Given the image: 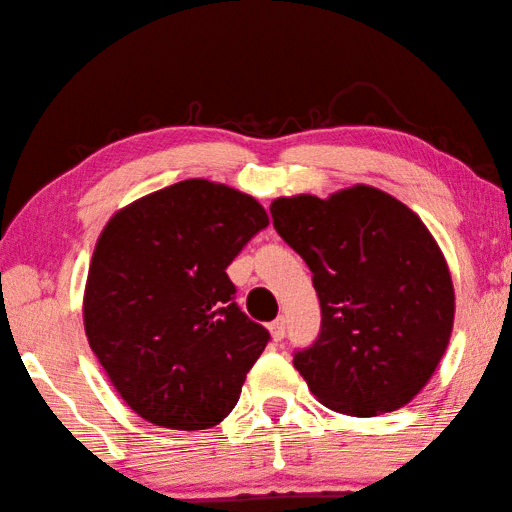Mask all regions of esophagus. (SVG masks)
<instances>
[{"label":"esophagus","mask_w":512,"mask_h":512,"mask_svg":"<svg viewBox=\"0 0 512 512\" xmlns=\"http://www.w3.org/2000/svg\"><path fill=\"white\" fill-rule=\"evenodd\" d=\"M268 329H271V338L275 342H280L286 336V320L284 318H277L271 324H268Z\"/></svg>","instance_id":"esophagus-1"}]
</instances>
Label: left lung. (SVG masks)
<instances>
[{
	"mask_svg": "<svg viewBox=\"0 0 512 512\" xmlns=\"http://www.w3.org/2000/svg\"><path fill=\"white\" fill-rule=\"evenodd\" d=\"M273 226L313 273L322 329L295 369L333 412L378 416L412 401L448 349L450 268L416 212L371 185L280 197Z\"/></svg>",
	"mask_w": 512,
	"mask_h": 512,
	"instance_id": "obj_1",
	"label": "left lung"
}]
</instances>
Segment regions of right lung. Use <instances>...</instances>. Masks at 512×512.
<instances>
[{"label": "right lung", "mask_w": 512, "mask_h": 512, "mask_svg": "<svg viewBox=\"0 0 512 512\" xmlns=\"http://www.w3.org/2000/svg\"><path fill=\"white\" fill-rule=\"evenodd\" d=\"M266 226L250 194L188 179L120 208L102 228L82 300L85 333L145 421L208 430L237 405L271 336L235 304L226 268Z\"/></svg>", "instance_id": "right-lung-1"}]
</instances>
